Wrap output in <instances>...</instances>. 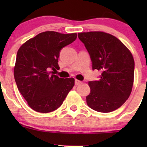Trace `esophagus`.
<instances>
[{
	"instance_id": "obj_1",
	"label": "esophagus",
	"mask_w": 147,
	"mask_h": 147,
	"mask_svg": "<svg viewBox=\"0 0 147 147\" xmlns=\"http://www.w3.org/2000/svg\"><path fill=\"white\" fill-rule=\"evenodd\" d=\"M75 85H79V84H82V81H80L78 80H75Z\"/></svg>"
}]
</instances>
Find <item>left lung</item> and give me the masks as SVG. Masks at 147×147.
Returning <instances> with one entry per match:
<instances>
[{
    "instance_id": "left-lung-1",
    "label": "left lung",
    "mask_w": 147,
    "mask_h": 147,
    "mask_svg": "<svg viewBox=\"0 0 147 147\" xmlns=\"http://www.w3.org/2000/svg\"><path fill=\"white\" fill-rule=\"evenodd\" d=\"M78 38L90 53L92 69L102 72L99 80L89 82L87 105L104 113L116 110L129 98L132 90V54L118 38L107 32H80Z\"/></svg>"
}]
</instances>
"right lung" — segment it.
<instances>
[{"label":"right lung","instance_id":"right-lung-1","mask_svg":"<svg viewBox=\"0 0 147 147\" xmlns=\"http://www.w3.org/2000/svg\"><path fill=\"white\" fill-rule=\"evenodd\" d=\"M76 38L77 33L46 31L28 40L18 50L15 80L33 110L48 113L57 109L75 85L74 78H60L50 70L60 69V50Z\"/></svg>","mask_w":147,"mask_h":147}]
</instances>
